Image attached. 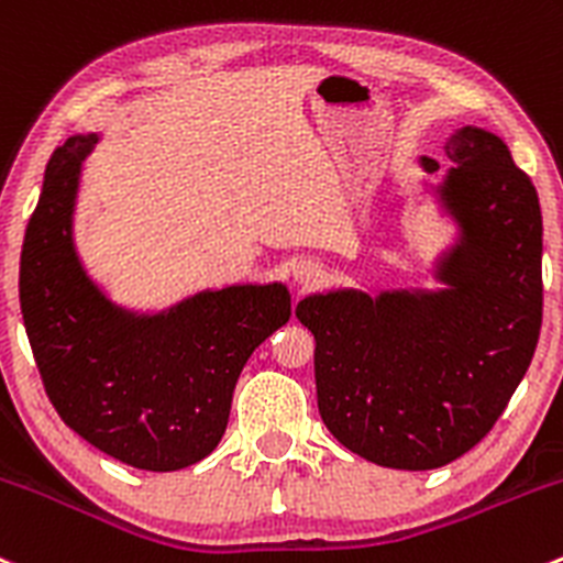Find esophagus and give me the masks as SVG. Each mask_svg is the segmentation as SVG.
Instances as JSON below:
<instances>
[{
	"label": "esophagus",
	"instance_id": "1",
	"mask_svg": "<svg viewBox=\"0 0 563 563\" xmlns=\"http://www.w3.org/2000/svg\"><path fill=\"white\" fill-rule=\"evenodd\" d=\"M318 275H321V269L312 262H299L294 266V280H297L299 286H310V283L318 280Z\"/></svg>",
	"mask_w": 563,
	"mask_h": 563
}]
</instances>
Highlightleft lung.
<instances>
[{
	"mask_svg": "<svg viewBox=\"0 0 563 563\" xmlns=\"http://www.w3.org/2000/svg\"><path fill=\"white\" fill-rule=\"evenodd\" d=\"M437 199L459 227L437 291L340 288L297 318L316 336L323 423L347 451L390 470H437L505 412L542 327V212L529 175L496 134L464 126ZM434 173V158H421Z\"/></svg>",
	"mask_w": 563,
	"mask_h": 563,
	"instance_id": "1",
	"label": "left lung"
}]
</instances>
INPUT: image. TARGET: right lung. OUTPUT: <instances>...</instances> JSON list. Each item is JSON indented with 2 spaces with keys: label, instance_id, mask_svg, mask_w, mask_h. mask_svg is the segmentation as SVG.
I'll return each mask as SVG.
<instances>
[{
  "label": "right lung",
  "instance_id": "add662e5",
  "mask_svg": "<svg viewBox=\"0 0 563 563\" xmlns=\"http://www.w3.org/2000/svg\"><path fill=\"white\" fill-rule=\"evenodd\" d=\"M99 134H75L45 167L21 251V312L62 421L112 459L175 472L216 451L251 353L291 318L283 283L199 291L162 312L115 305L73 236L80 169Z\"/></svg>",
  "mask_w": 563,
  "mask_h": 563
}]
</instances>
